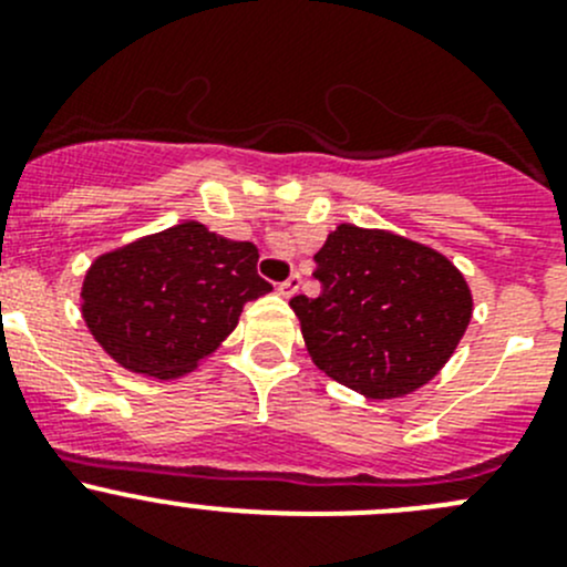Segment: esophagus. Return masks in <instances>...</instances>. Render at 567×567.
I'll use <instances>...</instances> for the list:
<instances>
[{
	"label": "esophagus",
	"mask_w": 567,
	"mask_h": 567,
	"mask_svg": "<svg viewBox=\"0 0 567 567\" xmlns=\"http://www.w3.org/2000/svg\"><path fill=\"white\" fill-rule=\"evenodd\" d=\"M300 284H302V278L297 276V272H295V276H289V278H286L284 284H278V291H281L284 297H291V295H295L297 289H300Z\"/></svg>",
	"instance_id": "obj_1"
}]
</instances>
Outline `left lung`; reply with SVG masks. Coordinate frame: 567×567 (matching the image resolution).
Listing matches in <instances>:
<instances>
[{
    "instance_id": "1",
    "label": "left lung",
    "mask_w": 567,
    "mask_h": 567,
    "mask_svg": "<svg viewBox=\"0 0 567 567\" xmlns=\"http://www.w3.org/2000/svg\"><path fill=\"white\" fill-rule=\"evenodd\" d=\"M313 261L319 297L289 300L308 355L369 400L430 383L472 322L466 278L427 245L341 223Z\"/></svg>"
}]
</instances>
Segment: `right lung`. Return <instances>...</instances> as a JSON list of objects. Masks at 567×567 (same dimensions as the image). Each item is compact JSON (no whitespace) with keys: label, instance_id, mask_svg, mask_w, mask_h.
I'll return each mask as SVG.
<instances>
[{"label":"right lung","instance_id":"obj_1","mask_svg":"<svg viewBox=\"0 0 567 567\" xmlns=\"http://www.w3.org/2000/svg\"><path fill=\"white\" fill-rule=\"evenodd\" d=\"M256 261L254 243L187 220L99 256L82 284V317L123 369L182 378L237 328L245 302L272 289Z\"/></svg>","mask_w":567,"mask_h":567}]
</instances>
